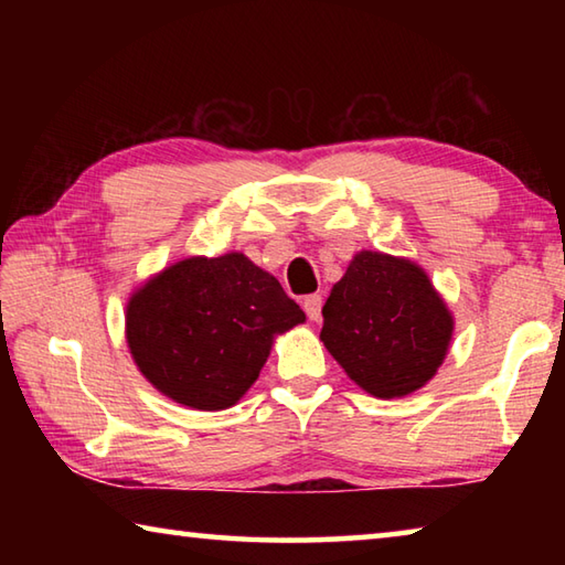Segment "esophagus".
<instances>
[{"label": "esophagus", "mask_w": 565, "mask_h": 565, "mask_svg": "<svg viewBox=\"0 0 565 565\" xmlns=\"http://www.w3.org/2000/svg\"><path fill=\"white\" fill-rule=\"evenodd\" d=\"M306 317H309L311 321H319L321 319V296L319 294H311L306 296V299L301 301Z\"/></svg>", "instance_id": "obj_1"}]
</instances>
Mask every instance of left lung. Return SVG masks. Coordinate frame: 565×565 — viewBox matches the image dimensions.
<instances>
[{
	"label": "left lung",
	"instance_id": "1",
	"mask_svg": "<svg viewBox=\"0 0 565 565\" xmlns=\"http://www.w3.org/2000/svg\"><path fill=\"white\" fill-rule=\"evenodd\" d=\"M321 341L359 388L401 398L426 386L454 339V317L416 262L353 254L323 303Z\"/></svg>",
	"mask_w": 565,
	"mask_h": 565
}]
</instances>
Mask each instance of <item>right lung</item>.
Here are the masks:
<instances>
[{
    "label": "right lung",
    "instance_id": "right-lung-1",
    "mask_svg": "<svg viewBox=\"0 0 565 565\" xmlns=\"http://www.w3.org/2000/svg\"><path fill=\"white\" fill-rule=\"evenodd\" d=\"M134 363L181 406L224 411L259 379L274 339L306 321L269 271L242 252L189 256L134 289L124 311Z\"/></svg>",
    "mask_w": 565,
    "mask_h": 565
}]
</instances>
